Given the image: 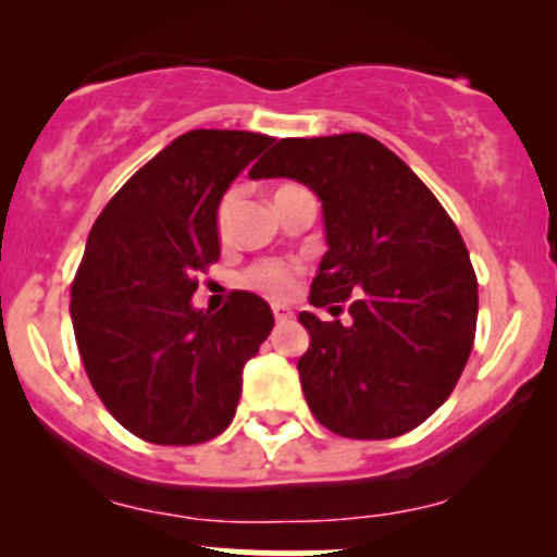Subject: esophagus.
Masks as SVG:
<instances>
[{"instance_id": "34e87169", "label": "esophagus", "mask_w": 557, "mask_h": 557, "mask_svg": "<svg viewBox=\"0 0 557 557\" xmlns=\"http://www.w3.org/2000/svg\"><path fill=\"white\" fill-rule=\"evenodd\" d=\"M272 311H274V319H277V322H287V319H293V311L287 309L285 304H272Z\"/></svg>"}]
</instances>
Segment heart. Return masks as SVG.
I'll list each match as a JSON object with an SVG mask.
<instances>
[{"mask_svg": "<svg viewBox=\"0 0 557 557\" xmlns=\"http://www.w3.org/2000/svg\"><path fill=\"white\" fill-rule=\"evenodd\" d=\"M285 188H290V185H285ZM233 203H235V190H230V194H225V198L220 201V209H216V227L220 230L227 227ZM298 272H300L298 261L267 259V261H259V264H253L251 270L246 272V283L257 287V290L270 293V296H287V293H293V287L298 283Z\"/></svg>", "mask_w": 557, "mask_h": 557, "instance_id": "b5f03b06", "label": "heart"}]
</instances>
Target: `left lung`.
Listing matches in <instances>:
<instances>
[{"instance_id":"8db88e82","label":"left lung","mask_w":557,"mask_h":557,"mask_svg":"<svg viewBox=\"0 0 557 557\" xmlns=\"http://www.w3.org/2000/svg\"><path fill=\"white\" fill-rule=\"evenodd\" d=\"M248 175L290 177L322 201L327 253L300 311L298 359L311 413L350 440L411 432L456 387L476 332V274L443 203L385 144L363 133L283 138Z\"/></svg>"}]
</instances>
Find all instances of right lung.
I'll return each instance as SVG.
<instances>
[{
  "instance_id": "obj_1",
  "label": "right lung",
  "mask_w": 557,
  "mask_h": 557,
  "mask_svg": "<svg viewBox=\"0 0 557 557\" xmlns=\"http://www.w3.org/2000/svg\"><path fill=\"white\" fill-rule=\"evenodd\" d=\"M274 138L188 131L146 162L94 222L70 290L75 343L107 411L154 445H198L230 426L243 367L274 314L235 290L216 314L190 304L220 259L216 209Z\"/></svg>"
}]
</instances>
